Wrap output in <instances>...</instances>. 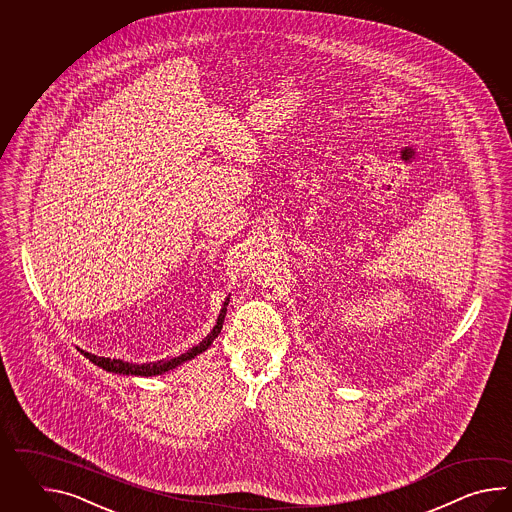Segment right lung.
Here are the masks:
<instances>
[{"mask_svg":"<svg viewBox=\"0 0 512 512\" xmlns=\"http://www.w3.org/2000/svg\"><path fill=\"white\" fill-rule=\"evenodd\" d=\"M227 305H229V298L225 300L223 309H221V313H219L218 324H216L214 329L208 333V337L205 338V340H201V342H199L197 346H194V348L188 349V351L183 353V355L175 357V359L157 360V362H148V364H131V362H126V360L97 357V355H91V353H87V351H82V353H84V357L91 360L93 364L100 366L102 370L113 371V373H122V375H141V377L161 375V373H166V371L174 370L175 366L183 364L186 360L194 359L196 355H199V353H203L205 349L210 348V344H212V342L218 338L219 333H221L223 320H225V315H227Z\"/></svg>","mask_w":512,"mask_h":512,"instance_id":"obj_1","label":"right lung"}]
</instances>
